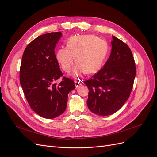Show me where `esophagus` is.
<instances>
[{
  "label": "esophagus",
  "instance_id": "1",
  "mask_svg": "<svg viewBox=\"0 0 157 157\" xmlns=\"http://www.w3.org/2000/svg\"><path fill=\"white\" fill-rule=\"evenodd\" d=\"M74 84H75V86L76 88H78V86H79L81 85V83L80 81H74Z\"/></svg>",
  "mask_w": 157,
  "mask_h": 157
}]
</instances>
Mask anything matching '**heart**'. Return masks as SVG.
I'll return each instance as SVG.
<instances>
[{
	"instance_id": "heart-1",
	"label": "heart",
	"mask_w": 157,
	"mask_h": 157,
	"mask_svg": "<svg viewBox=\"0 0 157 157\" xmlns=\"http://www.w3.org/2000/svg\"><path fill=\"white\" fill-rule=\"evenodd\" d=\"M108 49V43L95 36H74L67 40V46L57 49L56 59L62 69L68 73L71 71L76 56L78 62L72 76L79 79L84 74H94L101 69Z\"/></svg>"
}]
</instances>
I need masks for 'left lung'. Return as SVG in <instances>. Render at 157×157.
Returning <instances> with one entry per match:
<instances>
[{"label": "left lung", "instance_id": "1", "mask_svg": "<svg viewBox=\"0 0 157 157\" xmlns=\"http://www.w3.org/2000/svg\"><path fill=\"white\" fill-rule=\"evenodd\" d=\"M112 37L111 54L104 67L84 82L89 90L88 108L102 117L116 113L125 103L136 73L129 47L117 37Z\"/></svg>", "mask_w": 157, "mask_h": 157}]
</instances>
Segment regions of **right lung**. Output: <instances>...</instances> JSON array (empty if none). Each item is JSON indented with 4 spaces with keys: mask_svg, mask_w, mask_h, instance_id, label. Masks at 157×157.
Returning <instances> with one entry per match:
<instances>
[{
    "mask_svg": "<svg viewBox=\"0 0 157 157\" xmlns=\"http://www.w3.org/2000/svg\"><path fill=\"white\" fill-rule=\"evenodd\" d=\"M62 32L41 35L25 49L20 71V81L30 108L40 117L52 119L66 109L69 93L75 88L74 82L63 78L59 85L54 82L63 76L56 59L55 48Z\"/></svg>",
    "mask_w": 157,
    "mask_h": 157,
    "instance_id": "right-lung-1",
    "label": "right lung"
}]
</instances>
